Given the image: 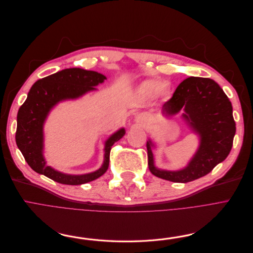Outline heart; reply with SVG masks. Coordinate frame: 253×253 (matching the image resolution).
I'll return each instance as SVG.
<instances>
[{"label":"heart","instance_id":"b5f03b06","mask_svg":"<svg viewBox=\"0 0 253 253\" xmlns=\"http://www.w3.org/2000/svg\"><path fill=\"white\" fill-rule=\"evenodd\" d=\"M164 87V83L160 80H147L143 83L142 88L147 95L155 97L158 95Z\"/></svg>","mask_w":253,"mask_h":253}]
</instances>
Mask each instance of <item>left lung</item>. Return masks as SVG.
Instances as JSON below:
<instances>
[{
  "instance_id": "8db88e82",
  "label": "left lung",
  "mask_w": 253,
  "mask_h": 253,
  "mask_svg": "<svg viewBox=\"0 0 253 253\" xmlns=\"http://www.w3.org/2000/svg\"><path fill=\"white\" fill-rule=\"evenodd\" d=\"M181 110L182 118L200 137L199 148L187 166L178 171L159 169L154 165V144L150 139L146 147L148 167L154 176L172 182L186 183L207 175L226 159L233 146L236 124L231 101L210 78H186L163 106V114L169 117Z\"/></svg>"
}]
</instances>
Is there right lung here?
Returning a JSON list of instances; mask_svg holds the SVG:
<instances>
[{"mask_svg": "<svg viewBox=\"0 0 253 253\" xmlns=\"http://www.w3.org/2000/svg\"><path fill=\"white\" fill-rule=\"evenodd\" d=\"M105 79H107L106 76L98 72L70 68L58 71L34 83L26 102L21 105L17 113L15 140L23 158L35 172L58 183L79 185L92 181L107 171L109 167L111 147L125 136L126 129L124 127L115 131L105 142L104 163L100 169L94 172L82 175L58 172L46 165L43 155V126L52 108L59 102L78 99L88 91L95 90L97 88L94 86L103 83Z\"/></svg>", "mask_w": 253, "mask_h": 253, "instance_id": "add662e5", "label": "right lung"}]
</instances>
